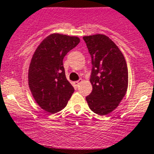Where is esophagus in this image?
<instances>
[{
	"label": "esophagus",
	"instance_id": "1",
	"mask_svg": "<svg viewBox=\"0 0 154 154\" xmlns=\"http://www.w3.org/2000/svg\"><path fill=\"white\" fill-rule=\"evenodd\" d=\"M81 82H82V79L79 80V81H75L73 82V85H74L75 87H77L80 83H81Z\"/></svg>",
	"mask_w": 154,
	"mask_h": 154
}]
</instances>
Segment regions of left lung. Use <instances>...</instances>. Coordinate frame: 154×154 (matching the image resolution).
<instances>
[{"mask_svg": "<svg viewBox=\"0 0 154 154\" xmlns=\"http://www.w3.org/2000/svg\"><path fill=\"white\" fill-rule=\"evenodd\" d=\"M92 58L90 82L92 91L86 101L92 112L105 116L112 112L128 87V69L123 53L104 35L84 36Z\"/></svg>", "mask_w": 154, "mask_h": 154, "instance_id": "8db88e82", "label": "left lung"}]
</instances>
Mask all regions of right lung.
Instances as JSON below:
<instances>
[{"mask_svg":"<svg viewBox=\"0 0 154 154\" xmlns=\"http://www.w3.org/2000/svg\"><path fill=\"white\" fill-rule=\"evenodd\" d=\"M80 42L78 37L51 34L41 42L28 69V85L39 106L50 113L65 108L74 92L66 79L63 58Z\"/></svg>","mask_w":154,"mask_h":154,"instance_id":"1","label":"right lung"}]
</instances>
